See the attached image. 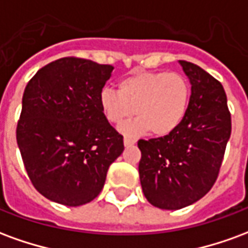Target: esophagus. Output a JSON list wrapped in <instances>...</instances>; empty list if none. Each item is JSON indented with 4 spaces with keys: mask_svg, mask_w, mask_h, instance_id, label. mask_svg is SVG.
Instances as JSON below:
<instances>
[{
    "mask_svg": "<svg viewBox=\"0 0 248 248\" xmlns=\"http://www.w3.org/2000/svg\"><path fill=\"white\" fill-rule=\"evenodd\" d=\"M134 143H135L134 140H130V138H124V147H130V146H133Z\"/></svg>",
    "mask_w": 248,
    "mask_h": 248,
    "instance_id": "obj_1",
    "label": "esophagus"
}]
</instances>
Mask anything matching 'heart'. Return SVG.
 Here are the masks:
<instances>
[{"instance_id":"1","label":"heart","mask_w":248,"mask_h":248,"mask_svg":"<svg viewBox=\"0 0 248 248\" xmlns=\"http://www.w3.org/2000/svg\"><path fill=\"white\" fill-rule=\"evenodd\" d=\"M188 81L178 73L138 71L118 83V92L103 89L98 102L108 124H124L121 133L129 137L150 131L154 137H166L181 126L190 103Z\"/></svg>"}]
</instances>
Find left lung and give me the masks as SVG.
<instances>
[{
	"mask_svg": "<svg viewBox=\"0 0 248 248\" xmlns=\"http://www.w3.org/2000/svg\"><path fill=\"white\" fill-rule=\"evenodd\" d=\"M179 65L191 85L186 117L171 134L138 140L142 191L162 210L187 207L211 190L231 135V115L220 82L191 62Z\"/></svg>",
	"mask_w": 248,
	"mask_h": 248,
	"instance_id": "1",
	"label": "left lung"
}]
</instances>
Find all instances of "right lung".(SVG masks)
Masks as SVG:
<instances>
[{"instance_id": "obj_1", "label": "right lung", "mask_w": 248, "mask_h": 248, "mask_svg": "<svg viewBox=\"0 0 248 248\" xmlns=\"http://www.w3.org/2000/svg\"><path fill=\"white\" fill-rule=\"evenodd\" d=\"M113 70L66 57L44 66L25 87L17 143L33 186L53 202H92L124 151V137L98 102Z\"/></svg>"}]
</instances>
